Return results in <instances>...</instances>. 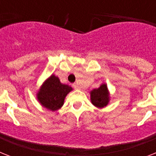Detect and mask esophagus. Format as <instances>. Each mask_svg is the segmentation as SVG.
Here are the masks:
<instances>
[{
    "instance_id": "34e87169",
    "label": "esophagus",
    "mask_w": 156,
    "mask_h": 156,
    "mask_svg": "<svg viewBox=\"0 0 156 156\" xmlns=\"http://www.w3.org/2000/svg\"><path fill=\"white\" fill-rule=\"evenodd\" d=\"M73 87L74 89H77V90H78V89H80V86L78 85V83H73Z\"/></svg>"
}]
</instances>
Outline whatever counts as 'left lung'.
Here are the masks:
<instances>
[{"label":"left lung","instance_id":"8db88e82","mask_svg":"<svg viewBox=\"0 0 156 156\" xmlns=\"http://www.w3.org/2000/svg\"><path fill=\"white\" fill-rule=\"evenodd\" d=\"M90 100L91 103L98 108H104L106 106L109 101L108 93L106 85L103 84L100 86V87L91 90Z\"/></svg>","mask_w":156,"mask_h":156}]
</instances>
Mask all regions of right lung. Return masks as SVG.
Listing matches in <instances>:
<instances>
[{
  "label": "right lung",
  "mask_w": 156,
  "mask_h": 156,
  "mask_svg": "<svg viewBox=\"0 0 156 156\" xmlns=\"http://www.w3.org/2000/svg\"><path fill=\"white\" fill-rule=\"evenodd\" d=\"M71 90V87L62 84L57 77L52 75L40 88L38 100L44 107L56 111L63 105L65 97Z\"/></svg>",
  "instance_id": "right-lung-1"
}]
</instances>
